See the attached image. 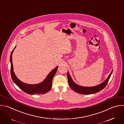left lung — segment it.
I'll list each match as a JSON object with an SVG mask.
<instances>
[{"label":"left lung","instance_id":"1","mask_svg":"<svg viewBox=\"0 0 124 124\" xmlns=\"http://www.w3.org/2000/svg\"><path fill=\"white\" fill-rule=\"evenodd\" d=\"M112 72H113V70L111 71L108 77L104 82H103L102 84L98 85L93 86V87H84V86H81L77 85L73 81L70 75L68 72L67 73V77H68L69 85L72 90H73L74 91L76 92L77 93H78L80 94L89 95V94H92L99 92L100 91L102 90L103 89H104L105 87L106 86V85H107L109 82V80L110 78V77L112 74Z\"/></svg>","mask_w":124,"mask_h":124}]
</instances>
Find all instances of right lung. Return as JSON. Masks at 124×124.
Wrapping results in <instances>:
<instances>
[{
  "label": "right lung",
  "mask_w": 124,
  "mask_h": 124,
  "mask_svg": "<svg viewBox=\"0 0 124 124\" xmlns=\"http://www.w3.org/2000/svg\"><path fill=\"white\" fill-rule=\"evenodd\" d=\"M16 46L14 47L13 50L12 51L10 56V73L11 78L13 82L23 92L27 94L33 95L35 94H44L49 91L52 86V80L57 70L58 69V66L56 67L47 76L46 79L41 83L36 85H29L25 84L19 80L16 76L14 72H13L12 61V54L13 50L15 48Z\"/></svg>",
  "instance_id": "add662e5"
}]
</instances>
